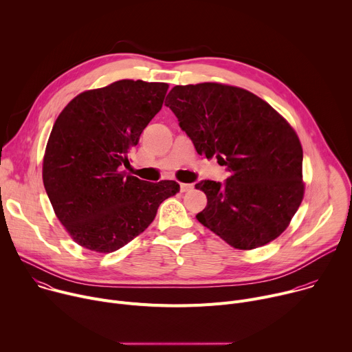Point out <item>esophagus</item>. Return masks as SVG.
Wrapping results in <instances>:
<instances>
[{"label":"esophagus","instance_id":"esophagus-1","mask_svg":"<svg viewBox=\"0 0 352 352\" xmlns=\"http://www.w3.org/2000/svg\"><path fill=\"white\" fill-rule=\"evenodd\" d=\"M179 189H181V192H189L193 189V185L192 184H181Z\"/></svg>","mask_w":352,"mask_h":352}]
</instances>
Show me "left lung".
Wrapping results in <instances>:
<instances>
[{"label":"left lung","instance_id":"left-lung-1","mask_svg":"<svg viewBox=\"0 0 352 352\" xmlns=\"http://www.w3.org/2000/svg\"><path fill=\"white\" fill-rule=\"evenodd\" d=\"M166 106L200 156H216L230 177L200 181L208 206L196 214L228 245L255 249L276 239L304 197L302 146L265 100L221 83L174 86Z\"/></svg>","mask_w":352,"mask_h":352}]
</instances>
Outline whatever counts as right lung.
<instances>
[{"label": "right lung", "mask_w": 352, "mask_h": 352, "mask_svg": "<svg viewBox=\"0 0 352 352\" xmlns=\"http://www.w3.org/2000/svg\"><path fill=\"white\" fill-rule=\"evenodd\" d=\"M168 85L124 79L78 94L50 133L43 182L53 209L80 246L110 254L143 232L175 181L147 182L121 171Z\"/></svg>", "instance_id": "right-lung-1"}]
</instances>
